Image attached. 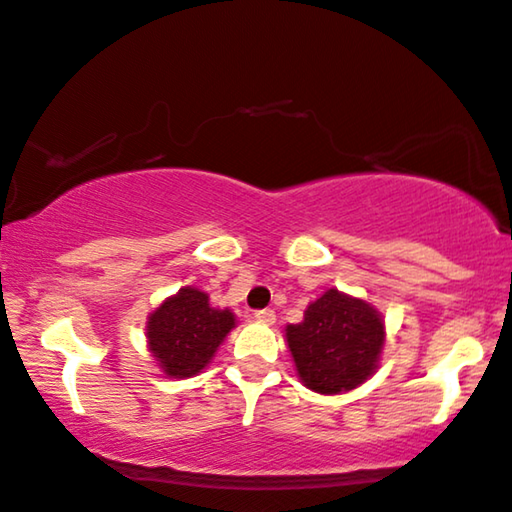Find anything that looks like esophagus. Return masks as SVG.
I'll use <instances>...</instances> for the list:
<instances>
[{"instance_id":"obj_1","label":"esophagus","mask_w":512,"mask_h":512,"mask_svg":"<svg viewBox=\"0 0 512 512\" xmlns=\"http://www.w3.org/2000/svg\"><path fill=\"white\" fill-rule=\"evenodd\" d=\"M255 319H259V322H264V324H273L276 322V312H273L271 308L255 310Z\"/></svg>"}]
</instances>
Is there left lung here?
<instances>
[{
	"label": "left lung",
	"instance_id": "obj_1",
	"mask_svg": "<svg viewBox=\"0 0 512 512\" xmlns=\"http://www.w3.org/2000/svg\"><path fill=\"white\" fill-rule=\"evenodd\" d=\"M287 345L312 391H352L377 368L384 322L372 305L329 289L308 305L301 324L287 326Z\"/></svg>",
	"mask_w": 512,
	"mask_h": 512
}]
</instances>
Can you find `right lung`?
I'll return each instance as SVG.
<instances>
[{
	"label": "right lung",
	"mask_w": 512,
	"mask_h": 512,
	"mask_svg": "<svg viewBox=\"0 0 512 512\" xmlns=\"http://www.w3.org/2000/svg\"><path fill=\"white\" fill-rule=\"evenodd\" d=\"M232 326L230 310L211 308L207 294L186 287L149 317V349L165 375L193 377L211 361Z\"/></svg>",
	"instance_id": "right-lung-1"
}]
</instances>
